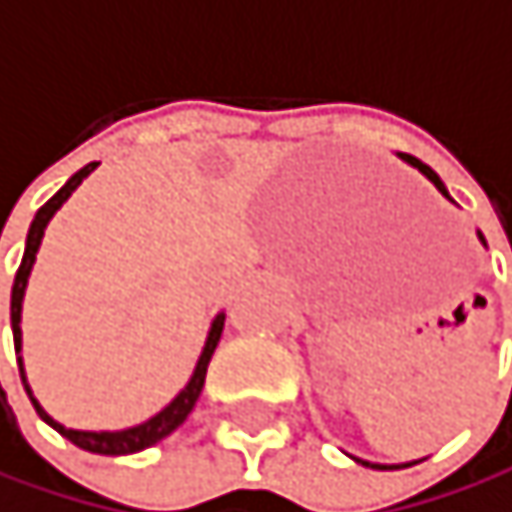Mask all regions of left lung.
Listing matches in <instances>:
<instances>
[{
    "label": "left lung",
    "instance_id": "obj_1",
    "mask_svg": "<svg viewBox=\"0 0 512 512\" xmlns=\"http://www.w3.org/2000/svg\"><path fill=\"white\" fill-rule=\"evenodd\" d=\"M404 160H407V163H413V166H419V172H425V175H428V178L434 181V185H437V191H440L443 197H449L446 185H443V181H440V175H437V172H434L431 166H425L422 160H416V157H410V154H404ZM480 239H483V233H480ZM355 461H361V458H355ZM361 464H367V467H385V464H370V461H361ZM413 464H416V461H413ZM391 467H410V464H391Z\"/></svg>",
    "mask_w": 512,
    "mask_h": 512
}]
</instances>
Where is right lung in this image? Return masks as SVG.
Instances as JSON below:
<instances>
[{
	"instance_id": "right-lung-1",
	"label": "right lung",
	"mask_w": 512,
	"mask_h": 512,
	"mask_svg": "<svg viewBox=\"0 0 512 512\" xmlns=\"http://www.w3.org/2000/svg\"><path fill=\"white\" fill-rule=\"evenodd\" d=\"M93 169H96V163H87L84 169H78V172L66 181V185H63L39 212H35V218H32V224H29L26 248H23V261H20L17 276H14V285H11V331H14V349H17V352H20V306H23V291H26L29 270H32V264H35V251H39V245H42L45 227H48V221L54 218V212L69 200V194L81 185V181H84ZM221 331H224V312L212 321L209 340H206V346H203V355H200L197 370H194L191 382L185 385V391H181V394L172 400V404H169L166 410H160L154 419H148L145 425L127 428V431H72V428H63L60 422H54V419L39 407V400L32 397L20 361H17V367H20V379H23V388H26V394H29V400H32L35 413H39L54 431H60V434H63L66 440H72L78 449H87V452H96V455H130V452H142V449L154 446L157 440L169 437L181 422H185V419L191 416V410H194V404H197V397H200V391H203L206 370H209V361H212L215 346H218V340H221Z\"/></svg>"
}]
</instances>
